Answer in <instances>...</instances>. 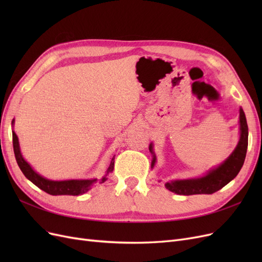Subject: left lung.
Instances as JSON below:
<instances>
[{
  "label": "left lung",
  "instance_id": "left-lung-1",
  "mask_svg": "<svg viewBox=\"0 0 262 262\" xmlns=\"http://www.w3.org/2000/svg\"><path fill=\"white\" fill-rule=\"evenodd\" d=\"M239 116L241 140L231 156L223 164L220 165L219 167L210 170L204 177L167 182V184H165V186L169 191L182 195L211 194L219 191L220 189L226 186L229 181L237 176V173L239 172L244 165L248 146V125L242 108ZM149 150L153 153L152 144L149 145ZM154 164L155 156L153 158L152 166H154Z\"/></svg>",
  "mask_w": 262,
  "mask_h": 262
}]
</instances>
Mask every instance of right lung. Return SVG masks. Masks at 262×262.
<instances>
[{
	"label": "right lung",
	"mask_w": 262,
	"mask_h": 262,
	"mask_svg": "<svg viewBox=\"0 0 262 262\" xmlns=\"http://www.w3.org/2000/svg\"><path fill=\"white\" fill-rule=\"evenodd\" d=\"M13 147H14V154L16 157V162L19 166L20 170L23 171L24 175L27 179H29L34 185H36L38 188L43 190L45 192L52 194V195H78L83 194L89 191L93 184H95L97 180H64V181H52L48 180L43 177H41L30 167V165L24 160L20 150H19V144L16 133L13 131ZM115 166V156L113 157L112 162L108 167L107 173L112 172L114 170ZM107 180V177H102L98 180V184H102Z\"/></svg>",
	"instance_id": "add662e5"
}]
</instances>
